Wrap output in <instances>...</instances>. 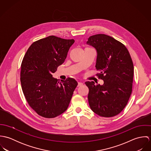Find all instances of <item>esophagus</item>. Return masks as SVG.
Segmentation results:
<instances>
[{
    "label": "esophagus",
    "instance_id": "34e87169",
    "mask_svg": "<svg viewBox=\"0 0 151 151\" xmlns=\"http://www.w3.org/2000/svg\"><path fill=\"white\" fill-rule=\"evenodd\" d=\"M83 84V83H81V82H78V86H82Z\"/></svg>",
    "mask_w": 151,
    "mask_h": 151
}]
</instances>
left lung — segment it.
Here are the masks:
<instances>
[{"mask_svg":"<svg viewBox=\"0 0 151 151\" xmlns=\"http://www.w3.org/2000/svg\"><path fill=\"white\" fill-rule=\"evenodd\" d=\"M87 44L96 50V76L104 84L85 83L89 88L88 99L91 110L98 115L113 117L127 105L132 92L134 65L126 47L105 34L89 37Z\"/></svg>","mask_w":151,"mask_h":151,"instance_id":"1","label":"left lung"}]
</instances>
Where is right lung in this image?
I'll list each match as a JSON object with an SVG mask.
<instances>
[{"label": "right lung", "instance_id": "add662e5", "mask_svg": "<svg viewBox=\"0 0 151 151\" xmlns=\"http://www.w3.org/2000/svg\"><path fill=\"white\" fill-rule=\"evenodd\" d=\"M74 40L51 35L32 43L22 61L20 81L24 96L38 114L56 117L67 110L77 82L61 81L52 74L63 64Z\"/></svg>", "mask_w": 151, "mask_h": 151}]
</instances>
